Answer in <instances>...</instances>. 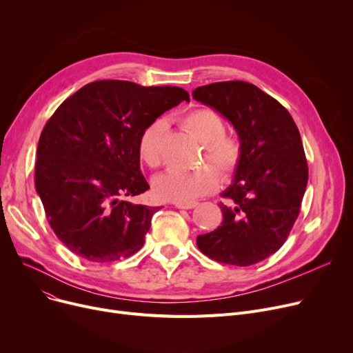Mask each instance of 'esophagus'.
<instances>
[{
    "mask_svg": "<svg viewBox=\"0 0 353 353\" xmlns=\"http://www.w3.org/2000/svg\"><path fill=\"white\" fill-rule=\"evenodd\" d=\"M197 205H199L197 201H183V203H174V206H176L177 209H186V210H189V209H194Z\"/></svg>",
    "mask_w": 353,
    "mask_h": 353,
    "instance_id": "esophagus-1",
    "label": "esophagus"
}]
</instances>
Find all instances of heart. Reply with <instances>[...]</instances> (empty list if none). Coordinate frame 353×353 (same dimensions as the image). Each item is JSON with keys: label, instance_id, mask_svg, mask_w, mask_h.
<instances>
[{"label": "heart", "instance_id": "heart-1", "mask_svg": "<svg viewBox=\"0 0 353 353\" xmlns=\"http://www.w3.org/2000/svg\"><path fill=\"white\" fill-rule=\"evenodd\" d=\"M186 127L201 144L205 159L210 161L225 179L234 174L242 160V147L233 137L225 136V123L216 111L197 108L183 117ZM164 121L154 120L139 137V156L148 167H159L163 161L161 139ZM212 165H200L193 170L170 169L153 181L156 197L165 201H192L214 192L219 186V174Z\"/></svg>", "mask_w": 353, "mask_h": 353}]
</instances>
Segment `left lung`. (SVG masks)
<instances>
[{
  "label": "left lung",
  "mask_w": 353,
  "mask_h": 353,
  "mask_svg": "<svg viewBox=\"0 0 353 353\" xmlns=\"http://www.w3.org/2000/svg\"><path fill=\"white\" fill-rule=\"evenodd\" d=\"M192 96L232 123L242 160L221 193L223 221L197 236V248L213 261L250 266L286 242L307 184L302 139L289 111L246 81L197 87Z\"/></svg>",
  "instance_id": "obj_1"
}]
</instances>
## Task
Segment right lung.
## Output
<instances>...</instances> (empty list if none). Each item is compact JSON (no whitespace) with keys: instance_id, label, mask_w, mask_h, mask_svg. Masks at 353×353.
<instances>
[{"instance_id":"obj_1","label":"right lung","mask_w":353,"mask_h":353,"mask_svg":"<svg viewBox=\"0 0 353 353\" xmlns=\"http://www.w3.org/2000/svg\"><path fill=\"white\" fill-rule=\"evenodd\" d=\"M184 100L189 92L180 87L101 80L55 110L37 147L35 190L51 229L72 253L101 263L143 248L159 208L127 199L150 189L139 137Z\"/></svg>"}]
</instances>
